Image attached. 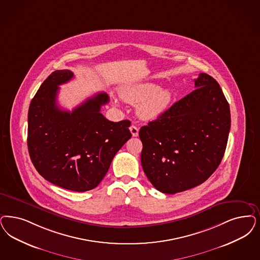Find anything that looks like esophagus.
Segmentation results:
<instances>
[{"label": "esophagus", "mask_w": 260, "mask_h": 260, "mask_svg": "<svg viewBox=\"0 0 260 260\" xmlns=\"http://www.w3.org/2000/svg\"><path fill=\"white\" fill-rule=\"evenodd\" d=\"M129 131H131V133H132V135L134 137H136V136H138V133H139V128L135 125H131V127H129Z\"/></svg>", "instance_id": "esophagus-1"}]
</instances>
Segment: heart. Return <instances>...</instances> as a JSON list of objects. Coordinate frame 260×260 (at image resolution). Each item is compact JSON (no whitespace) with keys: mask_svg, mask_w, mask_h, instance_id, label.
<instances>
[{"mask_svg":"<svg viewBox=\"0 0 260 260\" xmlns=\"http://www.w3.org/2000/svg\"><path fill=\"white\" fill-rule=\"evenodd\" d=\"M122 99L131 105H139L138 115L145 120L160 116L169 108L173 95L169 90L160 89L154 83H141L127 86L121 92Z\"/></svg>","mask_w":260,"mask_h":260,"instance_id":"1","label":"heart"}]
</instances>
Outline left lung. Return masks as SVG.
<instances>
[{
  "instance_id": "obj_1",
  "label": "left lung",
  "mask_w": 260,
  "mask_h": 260,
  "mask_svg": "<svg viewBox=\"0 0 260 260\" xmlns=\"http://www.w3.org/2000/svg\"><path fill=\"white\" fill-rule=\"evenodd\" d=\"M194 82L196 89L139 131L144 172L165 194L206 181L218 168L226 148L231 111L224 93L206 73Z\"/></svg>"
}]
</instances>
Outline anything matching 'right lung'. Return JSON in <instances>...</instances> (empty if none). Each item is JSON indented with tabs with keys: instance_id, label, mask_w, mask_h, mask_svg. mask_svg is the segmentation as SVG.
<instances>
[{
	"instance_id": "right-lung-1",
	"label": "right lung",
	"mask_w": 260,
	"mask_h": 260,
	"mask_svg": "<svg viewBox=\"0 0 260 260\" xmlns=\"http://www.w3.org/2000/svg\"><path fill=\"white\" fill-rule=\"evenodd\" d=\"M72 78L70 70H56L36 92L27 114V149L46 180L84 192L98 186L114 155L132 137L131 122H111L100 112L109 101L105 92L87 99L71 112L58 108V85Z\"/></svg>"
}]
</instances>
